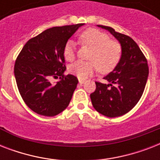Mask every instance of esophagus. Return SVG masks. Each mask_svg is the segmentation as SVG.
Here are the masks:
<instances>
[{"label": "esophagus", "instance_id": "esophagus-1", "mask_svg": "<svg viewBox=\"0 0 160 160\" xmlns=\"http://www.w3.org/2000/svg\"><path fill=\"white\" fill-rule=\"evenodd\" d=\"M85 80H81V79H79V83H80V85H82V84H85Z\"/></svg>", "mask_w": 160, "mask_h": 160}]
</instances>
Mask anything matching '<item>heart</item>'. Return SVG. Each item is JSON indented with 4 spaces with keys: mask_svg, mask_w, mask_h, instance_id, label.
Returning <instances> with one entry per match:
<instances>
[{
    "mask_svg": "<svg viewBox=\"0 0 160 160\" xmlns=\"http://www.w3.org/2000/svg\"><path fill=\"white\" fill-rule=\"evenodd\" d=\"M79 41L82 45L91 48L89 60L76 61L70 67V71L80 79H86L93 75L95 70L102 73L110 72L118 65L122 55L120 44L110 40L106 33L95 28H89L80 34ZM64 57L72 61L75 57V46L72 41H68L63 49Z\"/></svg>",
    "mask_w": 160,
    "mask_h": 160,
    "instance_id": "heart-1",
    "label": "heart"
}]
</instances>
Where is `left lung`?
Returning <instances> with one entry per match:
<instances>
[{"mask_svg":"<svg viewBox=\"0 0 160 160\" xmlns=\"http://www.w3.org/2000/svg\"><path fill=\"white\" fill-rule=\"evenodd\" d=\"M98 26L116 38L122 55L113 71L104 77L106 84L95 82L96 89L90 94V99L99 113L109 118L119 117L131 110L140 100L149 75L148 63L133 39L109 26Z\"/></svg>","mask_w":160,"mask_h":160,"instance_id":"left-lung-1","label":"left lung"}]
</instances>
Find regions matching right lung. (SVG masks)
<instances>
[{"mask_svg":"<svg viewBox=\"0 0 160 160\" xmlns=\"http://www.w3.org/2000/svg\"><path fill=\"white\" fill-rule=\"evenodd\" d=\"M85 24L47 29L29 40L16 58L14 74L26 105L44 116H55L66 109L77 86L75 75H64L63 49L73 34ZM60 76L52 84L51 77Z\"/></svg>","mask_w":160,"mask_h":160,"instance_id":"1","label":"right lung"}]
</instances>
